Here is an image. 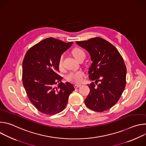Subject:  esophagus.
Masks as SVG:
<instances>
[{
	"instance_id": "34e87169",
	"label": "esophagus",
	"mask_w": 146,
	"mask_h": 146,
	"mask_svg": "<svg viewBox=\"0 0 146 146\" xmlns=\"http://www.w3.org/2000/svg\"><path fill=\"white\" fill-rule=\"evenodd\" d=\"M80 86H81V84H75L74 86V88H77L80 87Z\"/></svg>"
}]
</instances>
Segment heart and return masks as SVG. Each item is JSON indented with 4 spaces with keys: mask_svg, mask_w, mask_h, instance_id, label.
<instances>
[{
    "mask_svg": "<svg viewBox=\"0 0 146 146\" xmlns=\"http://www.w3.org/2000/svg\"><path fill=\"white\" fill-rule=\"evenodd\" d=\"M72 54L74 58L78 60V59L82 55H85V52L81 48H74ZM64 66V55H62L59 59L58 60V67L59 69H62ZM85 73L82 70H78L76 72H72L68 73L66 76V78L68 81L72 82L73 83H77L81 82L84 77H85Z\"/></svg>",
    "mask_w": 146,
    "mask_h": 146,
    "instance_id": "1",
    "label": "heart"
}]
</instances>
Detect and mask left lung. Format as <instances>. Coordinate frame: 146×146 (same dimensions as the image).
I'll return each instance as SVG.
<instances>
[{"label":"left lung","instance_id":"left-lung-1","mask_svg":"<svg viewBox=\"0 0 146 146\" xmlns=\"http://www.w3.org/2000/svg\"><path fill=\"white\" fill-rule=\"evenodd\" d=\"M76 43L88 51L92 61L89 78L97 85L94 82L88 85L90 92L85 99L86 105L95 111H106L115 105L125 88L127 69L123 59L117 49L102 38Z\"/></svg>","mask_w":146,"mask_h":146}]
</instances>
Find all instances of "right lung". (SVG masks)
I'll return each instance as SVG.
<instances>
[{"instance_id": "1", "label": "right lung", "mask_w": 146, "mask_h": 146, "mask_svg": "<svg viewBox=\"0 0 146 146\" xmlns=\"http://www.w3.org/2000/svg\"><path fill=\"white\" fill-rule=\"evenodd\" d=\"M73 43L48 37L29 48L25 55L23 85L32 105L43 114L52 115L62 111L74 90L70 82H62L58 74L59 57Z\"/></svg>"}]
</instances>
